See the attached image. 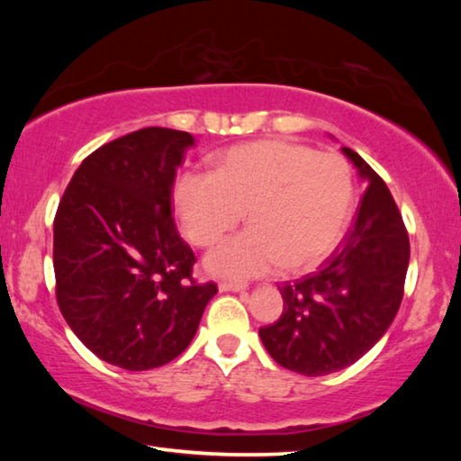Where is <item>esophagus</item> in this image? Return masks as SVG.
Masks as SVG:
<instances>
[{
  "label": "esophagus",
  "mask_w": 461,
  "mask_h": 461,
  "mask_svg": "<svg viewBox=\"0 0 461 461\" xmlns=\"http://www.w3.org/2000/svg\"><path fill=\"white\" fill-rule=\"evenodd\" d=\"M248 285L246 283H238V281H221L220 283V291H246Z\"/></svg>",
  "instance_id": "esophagus-1"
}]
</instances>
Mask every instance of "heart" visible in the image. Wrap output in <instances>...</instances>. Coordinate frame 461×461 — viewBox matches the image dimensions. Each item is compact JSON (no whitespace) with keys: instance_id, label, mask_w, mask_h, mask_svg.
Here are the masks:
<instances>
[{"instance_id":"b5f03b06","label":"heart","mask_w":461,"mask_h":461,"mask_svg":"<svg viewBox=\"0 0 461 461\" xmlns=\"http://www.w3.org/2000/svg\"><path fill=\"white\" fill-rule=\"evenodd\" d=\"M174 208L194 246L210 248L246 218L249 228L220 243L205 266L248 279L285 266L301 273L337 249L355 208L348 162L291 140L233 146L213 170H185L174 182Z\"/></svg>"}]
</instances>
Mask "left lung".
Instances as JSON below:
<instances>
[{"label": "left lung", "mask_w": 461, "mask_h": 461, "mask_svg": "<svg viewBox=\"0 0 461 461\" xmlns=\"http://www.w3.org/2000/svg\"><path fill=\"white\" fill-rule=\"evenodd\" d=\"M366 184L345 243L322 267L281 285L283 312L261 327L271 358L305 376H325L357 362L393 325L404 295L410 241L384 180L342 149Z\"/></svg>", "instance_id": "8db88e82"}]
</instances>
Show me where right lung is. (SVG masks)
Here are the masks:
<instances>
[{
    "label": "right lung",
    "mask_w": 461,
    "mask_h": 461,
    "mask_svg": "<svg viewBox=\"0 0 461 461\" xmlns=\"http://www.w3.org/2000/svg\"><path fill=\"white\" fill-rule=\"evenodd\" d=\"M194 136L149 126L86 156L55 213V293L67 325L109 365L150 370L190 345L215 283L172 218V188Z\"/></svg>",
    "instance_id": "obj_1"
}]
</instances>
